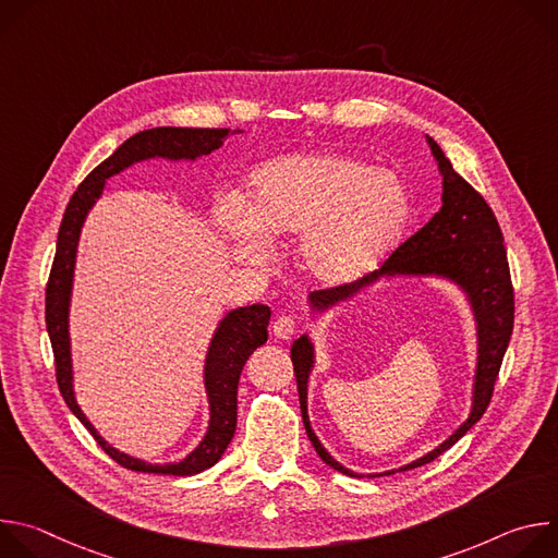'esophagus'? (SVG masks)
<instances>
[{"mask_svg":"<svg viewBox=\"0 0 558 558\" xmlns=\"http://www.w3.org/2000/svg\"><path fill=\"white\" fill-rule=\"evenodd\" d=\"M295 327H298L295 317H291V315H280V317H276V323H274V327H271V333H274L278 340H289V338L295 333Z\"/></svg>","mask_w":558,"mask_h":558,"instance_id":"obj_1","label":"esophagus"}]
</instances>
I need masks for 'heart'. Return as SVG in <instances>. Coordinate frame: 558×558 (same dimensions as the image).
<instances>
[{
  "label": "heart",
  "mask_w": 558,
  "mask_h": 558,
  "mask_svg": "<svg viewBox=\"0 0 558 558\" xmlns=\"http://www.w3.org/2000/svg\"><path fill=\"white\" fill-rule=\"evenodd\" d=\"M411 216L404 181L336 151L271 158L250 174V203L229 196L216 222L233 254L263 265L274 238L293 235L295 265L315 287L338 289L373 271Z\"/></svg>",
  "instance_id": "obj_1"
}]
</instances>
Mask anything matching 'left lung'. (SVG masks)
Here are the masks:
<instances>
[{"label":"left lung","mask_w":558,"mask_h":558,"mask_svg":"<svg viewBox=\"0 0 558 558\" xmlns=\"http://www.w3.org/2000/svg\"><path fill=\"white\" fill-rule=\"evenodd\" d=\"M426 141L441 174V209L417 233H413L407 243L397 247L392 256L381 265V269L338 289L308 293L311 311L325 313L336 304L351 300L362 289L375 284L381 278L435 276L450 280L463 291L476 325V368L470 415L446 441H441L424 457L402 465L400 472L430 463L482 420L490 404L495 381L514 327V291L501 227L484 196L452 170V163L441 147L430 136H426ZM291 362L298 381L302 422L315 452L333 470L349 476H362L336 461L311 428L306 413V386L315 364V351L306 333L293 342ZM392 472L397 470H388L384 474Z\"/></svg>","instance_id":"8db88e82"}]
</instances>
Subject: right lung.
<instances>
[{
    "label": "right lung",
    "instance_id": "obj_1",
    "mask_svg": "<svg viewBox=\"0 0 558 558\" xmlns=\"http://www.w3.org/2000/svg\"><path fill=\"white\" fill-rule=\"evenodd\" d=\"M243 130L229 128H151L130 136L123 145L114 149L101 166H97L84 183L72 194L61 227L57 235V254L50 269L46 287V329L50 336L57 384L63 395L68 409L82 422L97 444L123 468L134 472H154V474H177L192 476L211 468L222 452L227 450L235 433V411H238V379H241L243 366L250 355L267 342V327L271 308L267 304H250L229 311L207 349L205 357V392L209 402V426L203 441L181 461L174 463H147L143 459L130 457L114 446H110L97 428L88 422L84 411L74 400L72 386V355H70V293L74 278V260L78 235L86 222L88 211L101 198L106 181L121 174L134 163L149 161V158H168V161H196L198 156L211 154L222 145L229 134Z\"/></svg>",
    "mask_w": 558,
    "mask_h": 558
}]
</instances>
